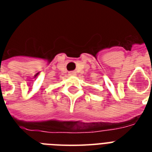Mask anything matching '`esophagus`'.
Listing matches in <instances>:
<instances>
[{
    "instance_id": "esophagus-1",
    "label": "esophagus",
    "mask_w": 152,
    "mask_h": 152,
    "mask_svg": "<svg viewBox=\"0 0 152 152\" xmlns=\"http://www.w3.org/2000/svg\"><path fill=\"white\" fill-rule=\"evenodd\" d=\"M69 75H70V76H72V75H76V72H75V71L69 72Z\"/></svg>"
}]
</instances>
